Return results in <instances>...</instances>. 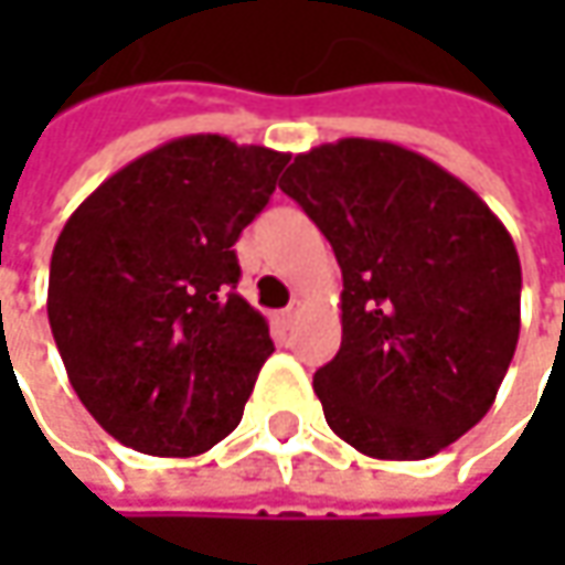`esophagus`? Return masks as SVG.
Masks as SVG:
<instances>
[{"mask_svg":"<svg viewBox=\"0 0 565 565\" xmlns=\"http://www.w3.org/2000/svg\"><path fill=\"white\" fill-rule=\"evenodd\" d=\"M298 311H301V301H292V305H289L286 311H279V320H282V323H292Z\"/></svg>","mask_w":565,"mask_h":565,"instance_id":"esophagus-1","label":"esophagus"}]
</instances>
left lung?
<instances>
[{"label": "left lung", "instance_id": "8db88e82", "mask_svg": "<svg viewBox=\"0 0 565 565\" xmlns=\"http://www.w3.org/2000/svg\"><path fill=\"white\" fill-rule=\"evenodd\" d=\"M279 188L342 270V345L315 374L327 424L374 459L437 456L488 415L515 352L512 235L466 182L390 141L320 143Z\"/></svg>", "mask_w": 565, "mask_h": 565}]
</instances>
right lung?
Masks as SVG:
<instances>
[{
  "label": "right lung",
  "mask_w": 565,
  "mask_h": 565,
  "mask_svg": "<svg viewBox=\"0 0 565 565\" xmlns=\"http://www.w3.org/2000/svg\"><path fill=\"white\" fill-rule=\"evenodd\" d=\"M289 153L188 135L77 206L50 260V327L77 399L119 444L201 456L232 434L273 355L235 242Z\"/></svg>",
  "instance_id": "add662e5"
}]
</instances>
